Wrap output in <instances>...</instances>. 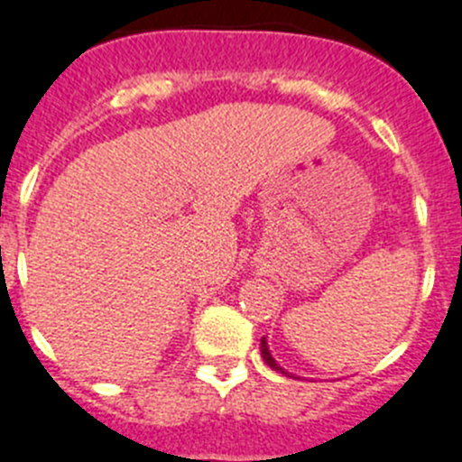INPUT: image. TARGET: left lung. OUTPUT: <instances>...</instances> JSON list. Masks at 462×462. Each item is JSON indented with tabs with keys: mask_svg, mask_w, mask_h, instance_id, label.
<instances>
[{
	"mask_svg": "<svg viewBox=\"0 0 462 462\" xmlns=\"http://www.w3.org/2000/svg\"><path fill=\"white\" fill-rule=\"evenodd\" d=\"M260 348H262V357H264V362H266V365H269L271 369H275V372L284 374V376H290V372H284V369L280 367L278 362L273 360V356H271V351H269V344H266V337H262V344H260ZM291 378H294V376H291Z\"/></svg>",
	"mask_w": 462,
	"mask_h": 462,
	"instance_id": "obj_1",
	"label": "left lung"
}]
</instances>
